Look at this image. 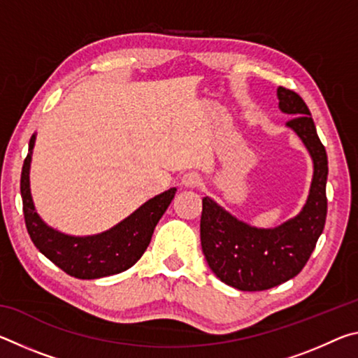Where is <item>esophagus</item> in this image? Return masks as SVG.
Returning <instances> with one entry per match:
<instances>
[{
    "label": "esophagus",
    "instance_id": "obj_1",
    "mask_svg": "<svg viewBox=\"0 0 358 358\" xmlns=\"http://www.w3.org/2000/svg\"><path fill=\"white\" fill-rule=\"evenodd\" d=\"M181 185L186 189H196V187L201 186V177L197 173H186L183 178H181Z\"/></svg>",
    "mask_w": 358,
    "mask_h": 358
}]
</instances>
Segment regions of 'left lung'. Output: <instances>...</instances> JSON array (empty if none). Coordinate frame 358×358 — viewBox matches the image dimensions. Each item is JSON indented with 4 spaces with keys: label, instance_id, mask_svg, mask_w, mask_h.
<instances>
[{
    "label": "left lung",
    "instance_id": "obj_1",
    "mask_svg": "<svg viewBox=\"0 0 358 358\" xmlns=\"http://www.w3.org/2000/svg\"><path fill=\"white\" fill-rule=\"evenodd\" d=\"M276 96L280 110L292 117L286 126L313 159L310 194L299 215L276 227L262 229L240 221L213 199L202 201L201 241L208 266L227 286L248 292L280 286L299 275L316 248L327 217L329 161L310 108L292 90L280 87Z\"/></svg>",
    "mask_w": 358,
    "mask_h": 358
}]
</instances>
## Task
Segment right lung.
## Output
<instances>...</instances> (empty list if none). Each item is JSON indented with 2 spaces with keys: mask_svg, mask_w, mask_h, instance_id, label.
<instances>
[{
  "mask_svg": "<svg viewBox=\"0 0 358 358\" xmlns=\"http://www.w3.org/2000/svg\"><path fill=\"white\" fill-rule=\"evenodd\" d=\"M34 142L36 134L29 138L28 156L23 162L20 178L23 213L34 246L48 260L78 280H98L131 268L148 248L156 224L171 205L177 187L150 199L134 213L104 232L85 237L63 234L48 226L34 207L29 187Z\"/></svg>",
  "mask_w": 358,
  "mask_h": 358,
  "instance_id": "obj_1",
  "label": "right lung"
}]
</instances>
